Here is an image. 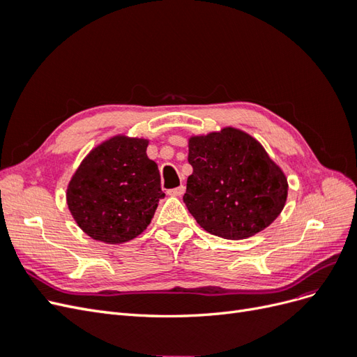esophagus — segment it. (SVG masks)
<instances>
[{
	"mask_svg": "<svg viewBox=\"0 0 357 357\" xmlns=\"http://www.w3.org/2000/svg\"><path fill=\"white\" fill-rule=\"evenodd\" d=\"M183 193H185V186H178V188L168 190V195H171V197H181Z\"/></svg>",
	"mask_w": 357,
	"mask_h": 357,
	"instance_id": "1",
	"label": "esophagus"
}]
</instances>
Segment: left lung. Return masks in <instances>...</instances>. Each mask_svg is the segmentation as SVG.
<instances>
[{
  "label": "left lung",
  "mask_w": 357,
  "mask_h": 357,
  "mask_svg": "<svg viewBox=\"0 0 357 357\" xmlns=\"http://www.w3.org/2000/svg\"><path fill=\"white\" fill-rule=\"evenodd\" d=\"M183 202L201 228L244 240L271 225L287 198V178L253 137L234 128L189 139Z\"/></svg>",
  "instance_id": "obj_1"
}]
</instances>
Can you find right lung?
<instances>
[{
  "label": "right lung",
  "instance_id": "obj_1",
  "mask_svg": "<svg viewBox=\"0 0 357 357\" xmlns=\"http://www.w3.org/2000/svg\"><path fill=\"white\" fill-rule=\"evenodd\" d=\"M146 149V139L114 137L92 150L75 171L67 190L68 208L93 240L121 244L152 220L165 193Z\"/></svg>",
  "mask_w": 357,
  "mask_h": 357
}]
</instances>
